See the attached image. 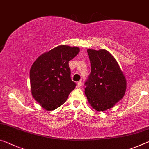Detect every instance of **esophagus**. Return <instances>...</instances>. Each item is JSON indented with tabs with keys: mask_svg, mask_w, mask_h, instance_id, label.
<instances>
[{
	"mask_svg": "<svg viewBox=\"0 0 149 149\" xmlns=\"http://www.w3.org/2000/svg\"><path fill=\"white\" fill-rule=\"evenodd\" d=\"M82 82L81 81H79L78 82V83H77V85H78V86H79V87H81L82 86Z\"/></svg>",
	"mask_w": 149,
	"mask_h": 149,
	"instance_id": "esophagus-1",
	"label": "esophagus"
}]
</instances>
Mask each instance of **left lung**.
I'll return each instance as SVG.
<instances>
[{"label":"left lung","mask_w":149,"mask_h":149,"mask_svg":"<svg viewBox=\"0 0 149 149\" xmlns=\"http://www.w3.org/2000/svg\"><path fill=\"white\" fill-rule=\"evenodd\" d=\"M91 72L84 93L93 108L97 111H107L124 97L127 81L117 61L104 49H88Z\"/></svg>","instance_id":"left-lung-1"}]
</instances>
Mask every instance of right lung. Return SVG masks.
<instances>
[{"label": "right lung", "mask_w": 149, "mask_h": 149, "mask_svg": "<svg viewBox=\"0 0 149 149\" xmlns=\"http://www.w3.org/2000/svg\"><path fill=\"white\" fill-rule=\"evenodd\" d=\"M80 51L77 47L58 46L41 54L30 70L31 94L46 111H53L65 103L76 86L70 79L68 62Z\"/></svg>", "instance_id": "1"}]
</instances>
